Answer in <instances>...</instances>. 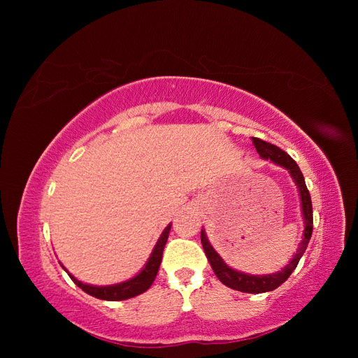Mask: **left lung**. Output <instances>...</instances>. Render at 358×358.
<instances>
[{
    "label": "left lung",
    "mask_w": 358,
    "mask_h": 358,
    "mask_svg": "<svg viewBox=\"0 0 358 358\" xmlns=\"http://www.w3.org/2000/svg\"><path fill=\"white\" fill-rule=\"evenodd\" d=\"M252 145L255 146L257 152L263 158H266V159L270 158L273 162H276V164L289 170L292 179H294V182L297 183L299 191H300V199H301L303 218H305V224H306L305 234H303L305 237H303L297 254L294 255V258L291 259L289 264L278 273L266 275V276H251V275H245L242 272H237V270H233L227 266L222 262V258L216 254L215 249L210 246L204 231H201V245H203L206 257H208L216 278H218L224 285L230 287L233 289H237V291H242V292H254V294H259V292L272 291V289L278 288L280 284L285 282L292 272H294V268L297 267L301 255L305 254L308 243L310 241L312 229H313V216H312L310 194H309V189L305 183V178H303V173L300 171V169L297 166V162L292 159L287 152H284L282 149L272 145V143H268V142H264V140H262V138L252 137Z\"/></svg>",
    "instance_id": "obj_1"
}]
</instances>
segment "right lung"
Wrapping results in <instances>:
<instances>
[{"label":"right lung","instance_id":"right-lung-1","mask_svg":"<svg viewBox=\"0 0 358 358\" xmlns=\"http://www.w3.org/2000/svg\"><path fill=\"white\" fill-rule=\"evenodd\" d=\"M170 229H171V224L167 225L166 230L162 231L161 237H159L155 248H154L152 254H150L149 262L146 263V266H145L142 272H140L137 276H134L133 279L127 280V282L117 284V285H109V287H92V285L82 284L80 280H78L70 273H69V276L71 278L73 282L78 285L79 288H82L85 292H88L90 296L101 299V300H112V301L127 300V299H131V297L142 294V292H145L150 285H152V282L157 278L158 268H159L161 259H162V251H164L166 242L169 239Z\"/></svg>","mask_w":358,"mask_h":358}]
</instances>
